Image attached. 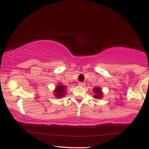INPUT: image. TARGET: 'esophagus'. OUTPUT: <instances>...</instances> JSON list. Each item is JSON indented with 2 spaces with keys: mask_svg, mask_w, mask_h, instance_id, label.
<instances>
[{
  "mask_svg": "<svg viewBox=\"0 0 149 149\" xmlns=\"http://www.w3.org/2000/svg\"><path fill=\"white\" fill-rule=\"evenodd\" d=\"M78 85H79L80 86H82V87H83V86H85V83H83V82H80V83H78Z\"/></svg>",
  "mask_w": 149,
  "mask_h": 149,
  "instance_id": "esophagus-1",
  "label": "esophagus"
}]
</instances>
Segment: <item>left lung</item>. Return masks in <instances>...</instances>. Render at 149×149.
I'll return each mask as SVG.
<instances>
[{"mask_svg":"<svg viewBox=\"0 0 149 149\" xmlns=\"http://www.w3.org/2000/svg\"><path fill=\"white\" fill-rule=\"evenodd\" d=\"M93 92H95V95H94V98L95 99H101L102 97V89L100 88H95L93 89Z\"/></svg>","mask_w":149,"mask_h":149,"instance_id":"left-lung-1","label":"left lung"}]
</instances>
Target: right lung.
I'll list each match as a JSON object with an SVG mask.
<instances>
[{"mask_svg": "<svg viewBox=\"0 0 149 149\" xmlns=\"http://www.w3.org/2000/svg\"><path fill=\"white\" fill-rule=\"evenodd\" d=\"M66 87L65 85L59 84L56 87L55 90H54V94L57 98H61V97H64L66 95Z\"/></svg>", "mask_w": 149, "mask_h": 149, "instance_id": "1", "label": "right lung"}]
</instances>
